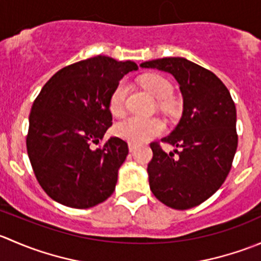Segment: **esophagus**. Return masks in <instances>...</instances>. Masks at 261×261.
I'll use <instances>...</instances> for the list:
<instances>
[{
  "instance_id": "obj_1",
  "label": "esophagus",
  "mask_w": 261,
  "mask_h": 261,
  "mask_svg": "<svg viewBox=\"0 0 261 261\" xmlns=\"http://www.w3.org/2000/svg\"><path fill=\"white\" fill-rule=\"evenodd\" d=\"M136 147H138V146H136V144H133V143H130V144H128V150H130L131 152H133V151H135V150H136Z\"/></svg>"
}]
</instances>
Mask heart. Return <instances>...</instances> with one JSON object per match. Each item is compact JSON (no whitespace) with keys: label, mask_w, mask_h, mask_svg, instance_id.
Masks as SVG:
<instances>
[{"label":"heart","mask_w":261,"mask_h":261,"mask_svg":"<svg viewBox=\"0 0 261 261\" xmlns=\"http://www.w3.org/2000/svg\"><path fill=\"white\" fill-rule=\"evenodd\" d=\"M141 84L144 88L151 93L155 99L160 101L162 107L170 110L172 103L168 98L173 93V86L165 77L159 74H147L141 78ZM128 94V83L125 80L120 81L109 98L110 111L114 116H122L125 114L126 99ZM164 131V123L159 118H143V117H127L120 121L114 126L116 136L130 143H144L149 139L160 135Z\"/></svg>","instance_id":"b5f03b06"}]
</instances>
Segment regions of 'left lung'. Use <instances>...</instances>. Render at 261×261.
Listing matches in <instances>:
<instances>
[{
	"label": "left lung",
	"instance_id": "obj_1",
	"mask_svg": "<svg viewBox=\"0 0 261 261\" xmlns=\"http://www.w3.org/2000/svg\"><path fill=\"white\" fill-rule=\"evenodd\" d=\"M141 68H155L174 75L183 96V116L162 143L152 141L147 165L152 194L174 210L203 203L227 178L238 149L236 107L228 89L211 70L184 58L150 60Z\"/></svg>",
	"mask_w": 261,
	"mask_h": 261
}]
</instances>
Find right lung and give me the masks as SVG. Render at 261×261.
<instances>
[{
	"instance_id": "right-lung-1",
	"label": "right lung",
	"mask_w": 261,
	"mask_h": 261,
	"mask_svg": "<svg viewBox=\"0 0 261 261\" xmlns=\"http://www.w3.org/2000/svg\"><path fill=\"white\" fill-rule=\"evenodd\" d=\"M131 60L98 57L67 65L46 82L34 101L26 135L34 174L50 198L72 208H89L115 191L128 146L111 138L109 98L131 70Z\"/></svg>"
}]
</instances>
